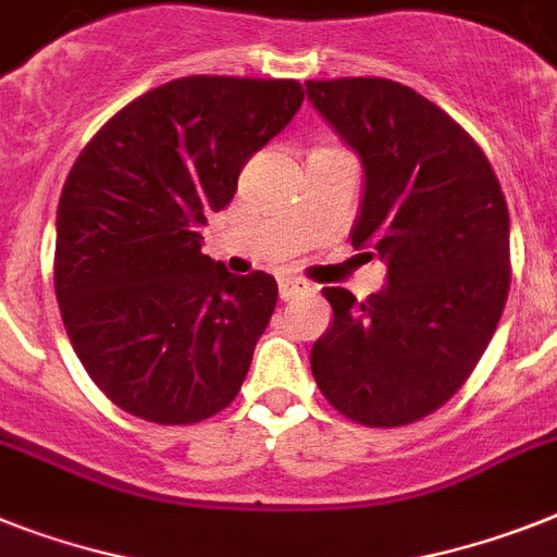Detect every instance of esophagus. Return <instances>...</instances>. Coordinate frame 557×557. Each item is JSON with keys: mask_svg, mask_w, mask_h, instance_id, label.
Masks as SVG:
<instances>
[{"mask_svg": "<svg viewBox=\"0 0 557 557\" xmlns=\"http://www.w3.org/2000/svg\"><path fill=\"white\" fill-rule=\"evenodd\" d=\"M310 289V284L301 282V278H282L278 282V296H282V301H289V298H296L298 293H307Z\"/></svg>", "mask_w": 557, "mask_h": 557, "instance_id": "1", "label": "esophagus"}]
</instances>
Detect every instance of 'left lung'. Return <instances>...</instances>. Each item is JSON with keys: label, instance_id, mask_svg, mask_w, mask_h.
I'll return each mask as SVG.
<instances>
[{"label": "left lung", "instance_id": "1", "mask_svg": "<svg viewBox=\"0 0 557 557\" xmlns=\"http://www.w3.org/2000/svg\"><path fill=\"white\" fill-rule=\"evenodd\" d=\"M364 162L352 247L387 261L367 301L324 287L333 324L312 344L321 395L364 426L421 421L470 379L509 293V210L493 164L461 124L379 76L305 82Z\"/></svg>", "mask_w": 557, "mask_h": 557}]
</instances>
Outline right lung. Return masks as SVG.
Listing matches in <instances>:
<instances>
[{
  "label": "right lung",
  "instance_id": "1",
  "mask_svg": "<svg viewBox=\"0 0 557 557\" xmlns=\"http://www.w3.org/2000/svg\"><path fill=\"white\" fill-rule=\"evenodd\" d=\"M301 102L296 79L185 76L124 104L73 162L53 287L82 367L124 412L199 424L242 389L278 284L227 273L199 227Z\"/></svg>",
  "mask_w": 557,
  "mask_h": 557
}]
</instances>
